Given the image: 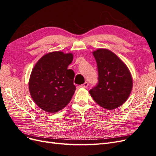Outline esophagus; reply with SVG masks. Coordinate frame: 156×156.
I'll return each instance as SVG.
<instances>
[{"instance_id": "1", "label": "esophagus", "mask_w": 156, "mask_h": 156, "mask_svg": "<svg viewBox=\"0 0 156 156\" xmlns=\"http://www.w3.org/2000/svg\"><path fill=\"white\" fill-rule=\"evenodd\" d=\"M88 83L87 82V81H86L85 83H84V84H81V87H83V88H87L88 87Z\"/></svg>"}]
</instances>
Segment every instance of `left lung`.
Instances as JSON below:
<instances>
[{"label": "left lung", "instance_id": "left-lung-1", "mask_svg": "<svg viewBox=\"0 0 156 156\" xmlns=\"http://www.w3.org/2000/svg\"><path fill=\"white\" fill-rule=\"evenodd\" d=\"M96 60L98 83L89 93L98 104L108 110L119 107L130 95L133 79L126 65L110 50L93 52Z\"/></svg>", "mask_w": 156, "mask_h": 156}]
</instances>
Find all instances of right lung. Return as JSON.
I'll return each instance as SVG.
<instances>
[{
	"label": "right lung",
	"instance_id": "1",
	"mask_svg": "<svg viewBox=\"0 0 156 156\" xmlns=\"http://www.w3.org/2000/svg\"><path fill=\"white\" fill-rule=\"evenodd\" d=\"M73 55L55 51L37 61L29 79V91L32 100L42 110L56 112L66 106L74 94L75 73L68 69Z\"/></svg>",
	"mask_w": 156,
	"mask_h": 156
}]
</instances>
